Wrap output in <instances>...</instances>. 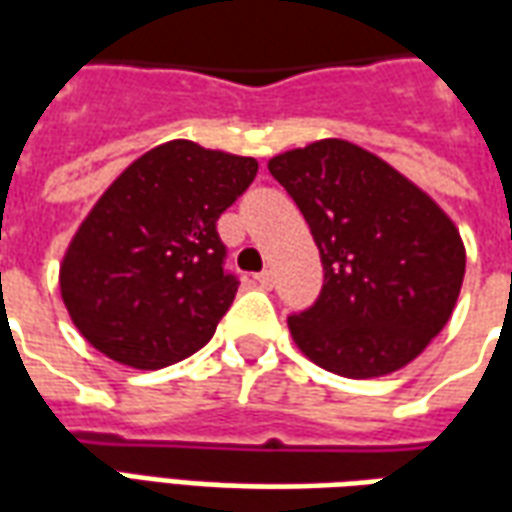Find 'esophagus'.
I'll list each match as a JSON object with an SVG mask.
<instances>
[{
  "mask_svg": "<svg viewBox=\"0 0 512 512\" xmlns=\"http://www.w3.org/2000/svg\"><path fill=\"white\" fill-rule=\"evenodd\" d=\"M255 282L263 291H268V288L274 285V274H271V271H260V274H255Z\"/></svg>",
  "mask_w": 512,
  "mask_h": 512,
  "instance_id": "1",
  "label": "esophagus"
}]
</instances>
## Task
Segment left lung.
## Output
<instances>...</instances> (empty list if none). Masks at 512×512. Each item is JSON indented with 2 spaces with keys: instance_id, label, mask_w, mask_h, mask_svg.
Here are the masks:
<instances>
[{
  "instance_id": "obj_1",
  "label": "left lung",
  "mask_w": 512,
  "mask_h": 512,
  "mask_svg": "<svg viewBox=\"0 0 512 512\" xmlns=\"http://www.w3.org/2000/svg\"><path fill=\"white\" fill-rule=\"evenodd\" d=\"M324 263L293 343L332 374L371 380L416 360L452 318L466 274L455 221L382 157L324 138L268 160Z\"/></svg>"
}]
</instances>
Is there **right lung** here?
<instances>
[{
	"instance_id": "right-lung-1",
	"label": "right lung",
	"mask_w": 512,
	"mask_h": 512,
	"mask_svg": "<svg viewBox=\"0 0 512 512\" xmlns=\"http://www.w3.org/2000/svg\"><path fill=\"white\" fill-rule=\"evenodd\" d=\"M255 174V157L194 141L155 146L121 171L60 263V296L82 338L141 371L199 352L238 291L216 221Z\"/></svg>"
}]
</instances>
